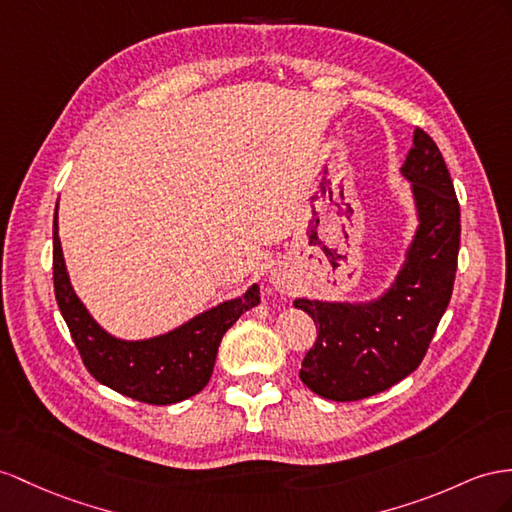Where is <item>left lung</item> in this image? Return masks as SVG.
<instances>
[{
  "instance_id": "8db88e82",
  "label": "left lung",
  "mask_w": 512,
  "mask_h": 512,
  "mask_svg": "<svg viewBox=\"0 0 512 512\" xmlns=\"http://www.w3.org/2000/svg\"><path fill=\"white\" fill-rule=\"evenodd\" d=\"M402 175L413 181L419 229L396 285L370 305L294 300L318 331L300 378L326 400L370 398L417 370L452 298L461 207L441 151L422 127L413 131Z\"/></svg>"
}]
</instances>
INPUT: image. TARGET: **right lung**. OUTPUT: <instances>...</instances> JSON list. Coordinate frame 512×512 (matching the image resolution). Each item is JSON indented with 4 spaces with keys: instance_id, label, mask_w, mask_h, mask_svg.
I'll use <instances>...</instances> for the list:
<instances>
[{
    "instance_id": "add662e5",
    "label": "right lung",
    "mask_w": 512,
    "mask_h": 512,
    "mask_svg": "<svg viewBox=\"0 0 512 512\" xmlns=\"http://www.w3.org/2000/svg\"><path fill=\"white\" fill-rule=\"evenodd\" d=\"M54 292L86 370L101 385L127 398L157 406L186 400L207 385L222 335L244 311L259 303V287L253 285L242 298L205 311L203 316L179 326L173 333L147 342H121L101 331L77 300L64 268L56 218Z\"/></svg>"
}]
</instances>
